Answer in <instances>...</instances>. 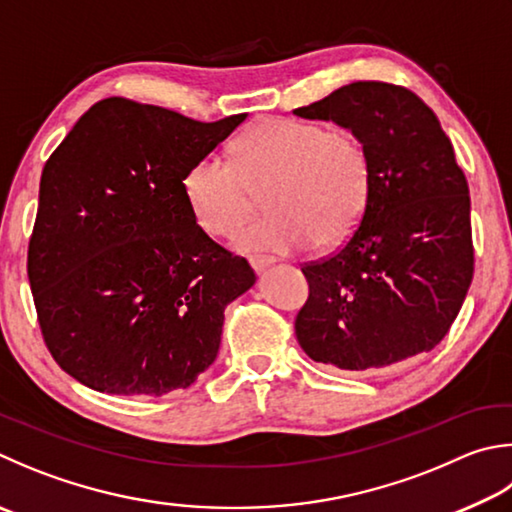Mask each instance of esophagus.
<instances>
[{"label": "esophagus", "mask_w": 512, "mask_h": 512, "mask_svg": "<svg viewBox=\"0 0 512 512\" xmlns=\"http://www.w3.org/2000/svg\"><path fill=\"white\" fill-rule=\"evenodd\" d=\"M271 264H273L271 257H250V266H253V271L257 275H262Z\"/></svg>", "instance_id": "34e87169"}]
</instances>
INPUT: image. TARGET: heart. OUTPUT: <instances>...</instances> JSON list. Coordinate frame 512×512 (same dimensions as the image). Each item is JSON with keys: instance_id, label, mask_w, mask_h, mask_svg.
Instances as JSON below:
<instances>
[{"instance_id": "b5f03b06", "label": "heart", "mask_w": 512, "mask_h": 512, "mask_svg": "<svg viewBox=\"0 0 512 512\" xmlns=\"http://www.w3.org/2000/svg\"><path fill=\"white\" fill-rule=\"evenodd\" d=\"M371 161L356 136L311 120L264 118L239 138L237 163L206 154L183 176L197 224L212 237L235 232L266 192V215L235 235L244 253L288 255L333 248L358 228L371 197Z\"/></svg>"}]
</instances>
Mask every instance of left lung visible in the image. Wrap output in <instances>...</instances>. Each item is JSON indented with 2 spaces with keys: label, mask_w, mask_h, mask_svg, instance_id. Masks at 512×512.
Segmentation results:
<instances>
[{
  "label": "left lung",
  "mask_w": 512,
  "mask_h": 512,
  "mask_svg": "<svg viewBox=\"0 0 512 512\" xmlns=\"http://www.w3.org/2000/svg\"><path fill=\"white\" fill-rule=\"evenodd\" d=\"M295 114L349 129L374 172L347 244L302 266L309 300L295 318L297 342L311 360L349 371L432 351L475 271L468 181L439 118L387 82H351Z\"/></svg>",
  "instance_id": "obj_1"
}]
</instances>
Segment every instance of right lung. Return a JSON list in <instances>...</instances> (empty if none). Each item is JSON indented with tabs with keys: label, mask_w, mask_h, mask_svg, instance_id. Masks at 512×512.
Here are the masks:
<instances>
[{
	"label": "right lung",
	"mask_w": 512,
	"mask_h": 512,
	"mask_svg": "<svg viewBox=\"0 0 512 512\" xmlns=\"http://www.w3.org/2000/svg\"><path fill=\"white\" fill-rule=\"evenodd\" d=\"M244 120L105 98L49 156L29 282L46 347L78 383L163 396L215 362L226 306L257 277L197 226L183 176Z\"/></svg>",
	"instance_id": "1"
}]
</instances>
